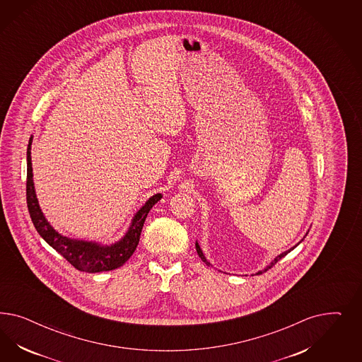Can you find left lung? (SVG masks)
<instances>
[{"label": "left lung", "mask_w": 362, "mask_h": 362, "mask_svg": "<svg viewBox=\"0 0 362 362\" xmlns=\"http://www.w3.org/2000/svg\"><path fill=\"white\" fill-rule=\"evenodd\" d=\"M298 244H300V243H298ZM298 244H296V245H295V247H292V248H291V250H288V251H285V252L280 253V255H279V256H276V257H274V262H272V263L269 264V265H267V268H264L263 271H259V272H257V274H264V272H267V271H268V269H271V268H272V267H274V264L277 263V262H279V260H280V259H283V257H284L285 255H288V253L291 252V251H292V250H295V248H296V247H297V245H298ZM195 247H197V255H199V257H200V259H202V260H203V262H204V263L207 264V265H211V263H209V262H207V259H206V257H204V255H203V252H202V250H200V247H199V244H197H197H195Z\"/></svg>", "instance_id": "1"}]
</instances>
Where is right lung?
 I'll list each match as a JSON object with an SVG mask.
<instances>
[{
    "mask_svg": "<svg viewBox=\"0 0 362 362\" xmlns=\"http://www.w3.org/2000/svg\"><path fill=\"white\" fill-rule=\"evenodd\" d=\"M32 142L33 136H30L28 144V176H26V203L37 232L42 236L50 247L61 253L69 263L71 264L78 271L97 274L103 271H112L126 263L132 253L136 250L141 232H142L144 220L147 218L150 209L153 204L162 199V194H155L150 197L142 209H139L132 220V224L126 235L121 240L111 244L102 245L95 241L77 240L62 236L49 224L45 219L44 214L40 209L38 199L35 197L33 183V168H32Z\"/></svg>",
    "mask_w": 362,
    "mask_h": 362,
    "instance_id": "add662e5",
    "label": "right lung"
}]
</instances>
